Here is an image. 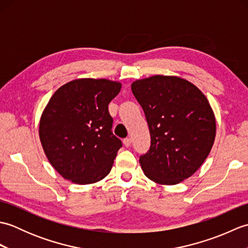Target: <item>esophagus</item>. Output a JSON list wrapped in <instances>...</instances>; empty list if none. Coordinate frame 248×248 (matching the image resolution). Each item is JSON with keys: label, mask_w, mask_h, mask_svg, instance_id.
<instances>
[{"label": "esophagus", "mask_w": 248, "mask_h": 248, "mask_svg": "<svg viewBox=\"0 0 248 248\" xmlns=\"http://www.w3.org/2000/svg\"><path fill=\"white\" fill-rule=\"evenodd\" d=\"M131 143H132V140H131L130 138H127V139L124 140V144L125 147H130Z\"/></svg>", "instance_id": "esophagus-1"}]
</instances>
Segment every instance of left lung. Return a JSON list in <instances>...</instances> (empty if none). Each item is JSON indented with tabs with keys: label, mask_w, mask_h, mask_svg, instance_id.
<instances>
[{
	"label": "left lung",
	"mask_w": 248,
	"mask_h": 248,
	"mask_svg": "<svg viewBox=\"0 0 248 248\" xmlns=\"http://www.w3.org/2000/svg\"><path fill=\"white\" fill-rule=\"evenodd\" d=\"M146 116L150 148L140 156L150 180L177 184L202 166L215 139V117L208 99L186 80L155 76L131 85Z\"/></svg>",
	"instance_id": "8db88e82"
}]
</instances>
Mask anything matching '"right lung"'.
<instances>
[{"label":"right lung","mask_w":248,"mask_h":248,"mask_svg":"<svg viewBox=\"0 0 248 248\" xmlns=\"http://www.w3.org/2000/svg\"><path fill=\"white\" fill-rule=\"evenodd\" d=\"M121 84L105 78H78L60 87L39 124L45 154L67 180L89 184L112 170L121 140L112 132L108 103Z\"/></svg>","instance_id":"right-lung-1"}]
</instances>
